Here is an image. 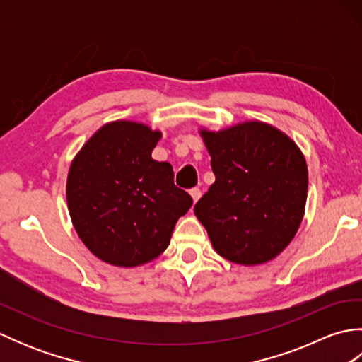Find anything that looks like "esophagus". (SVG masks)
<instances>
[{"label":"esophagus","instance_id":"34e87169","mask_svg":"<svg viewBox=\"0 0 362 362\" xmlns=\"http://www.w3.org/2000/svg\"><path fill=\"white\" fill-rule=\"evenodd\" d=\"M189 194H191V197H193V201H194V202H197V201H199V197H201V189H199V188L189 189Z\"/></svg>","mask_w":362,"mask_h":362}]
</instances>
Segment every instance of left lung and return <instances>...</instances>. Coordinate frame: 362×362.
I'll return each mask as SVG.
<instances>
[{
  "mask_svg": "<svg viewBox=\"0 0 362 362\" xmlns=\"http://www.w3.org/2000/svg\"><path fill=\"white\" fill-rule=\"evenodd\" d=\"M216 180L194 214L221 257L255 266L288 247L303 219L308 168L302 151L271 124L245 121L201 130Z\"/></svg>",
  "mask_w": 362,
  "mask_h": 362,
  "instance_id": "1",
  "label": "left lung"
}]
</instances>
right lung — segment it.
Masks as SVG:
<instances>
[{
    "label": "right lung",
    "instance_id": "add662e5",
    "mask_svg": "<svg viewBox=\"0 0 362 362\" xmlns=\"http://www.w3.org/2000/svg\"><path fill=\"white\" fill-rule=\"evenodd\" d=\"M161 132L135 121L103 126L74 157L66 180L73 226L95 257L119 267L157 258L193 199L173 166L151 157Z\"/></svg>",
    "mask_w": 362,
    "mask_h": 362
}]
</instances>
